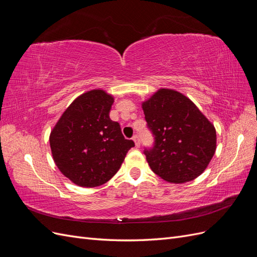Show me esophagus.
Wrapping results in <instances>:
<instances>
[{
    "mask_svg": "<svg viewBox=\"0 0 257 257\" xmlns=\"http://www.w3.org/2000/svg\"><path fill=\"white\" fill-rule=\"evenodd\" d=\"M133 141L135 142V146H136V147L141 146V139H139V135H138V134H135V135L133 136Z\"/></svg>",
    "mask_w": 257,
    "mask_h": 257,
    "instance_id": "34e87169",
    "label": "esophagus"
}]
</instances>
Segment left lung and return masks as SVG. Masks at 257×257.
<instances>
[{
  "mask_svg": "<svg viewBox=\"0 0 257 257\" xmlns=\"http://www.w3.org/2000/svg\"><path fill=\"white\" fill-rule=\"evenodd\" d=\"M154 145L144 153L154 174L184 183L203 174L216 149L215 128L190 98L160 89L143 103Z\"/></svg>",
  "mask_w": 257,
  "mask_h": 257,
  "instance_id": "1",
  "label": "left lung"
}]
</instances>
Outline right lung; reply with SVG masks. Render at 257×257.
Wrapping results in <instances>:
<instances>
[{"mask_svg": "<svg viewBox=\"0 0 257 257\" xmlns=\"http://www.w3.org/2000/svg\"><path fill=\"white\" fill-rule=\"evenodd\" d=\"M112 104L113 97L103 90L85 92L68 106L51 132L53 161L77 185L94 188L110 180L135 146L110 119Z\"/></svg>", "mask_w": 257, "mask_h": 257, "instance_id": "add662e5", "label": "right lung"}]
</instances>
